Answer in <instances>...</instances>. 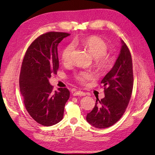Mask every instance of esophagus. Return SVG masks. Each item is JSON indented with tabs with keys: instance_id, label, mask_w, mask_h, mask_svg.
Instances as JSON below:
<instances>
[{
	"instance_id": "esophagus-1",
	"label": "esophagus",
	"mask_w": 155,
	"mask_h": 155,
	"mask_svg": "<svg viewBox=\"0 0 155 155\" xmlns=\"http://www.w3.org/2000/svg\"><path fill=\"white\" fill-rule=\"evenodd\" d=\"M72 94H73V96H85V95H86L85 93L81 91H75L74 93H72Z\"/></svg>"
}]
</instances>
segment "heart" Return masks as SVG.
<instances>
[{"instance_id":"obj_1","label":"heart","mask_w":155,"mask_h":155,"mask_svg":"<svg viewBox=\"0 0 155 155\" xmlns=\"http://www.w3.org/2000/svg\"><path fill=\"white\" fill-rule=\"evenodd\" d=\"M79 42L78 40L74 41L75 44ZM84 47L87 48L92 55L95 58V63L101 71L106 70L110 66L111 59L107 55L108 47L103 39L96 37H87L81 41ZM74 51V46L72 43L67 45L63 48L61 53V58L64 64H70ZM93 77V74L90 71H80L74 74L75 79L81 83H84Z\"/></svg>"}]
</instances>
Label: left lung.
Listing matches in <instances>:
<instances>
[{"mask_svg": "<svg viewBox=\"0 0 155 155\" xmlns=\"http://www.w3.org/2000/svg\"><path fill=\"white\" fill-rule=\"evenodd\" d=\"M119 55L111 70L101 81L104 97L97 98L94 108L87 115V120L98 128L109 127L124 113L133 88V62L129 49L121 40Z\"/></svg>", "mask_w": 155, "mask_h": 155, "instance_id": "left-lung-1", "label": "left lung"}]
</instances>
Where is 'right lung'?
<instances>
[{
  "mask_svg": "<svg viewBox=\"0 0 155 155\" xmlns=\"http://www.w3.org/2000/svg\"><path fill=\"white\" fill-rule=\"evenodd\" d=\"M69 35L60 32L41 35L29 46L23 58L20 91L28 114L43 126H52L62 119L70 97L67 88L54 91L48 81L58 69V45Z\"/></svg>",
  "mask_w": 155,
  "mask_h": 155,
  "instance_id": "add662e5",
  "label": "right lung"
}]
</instances>
